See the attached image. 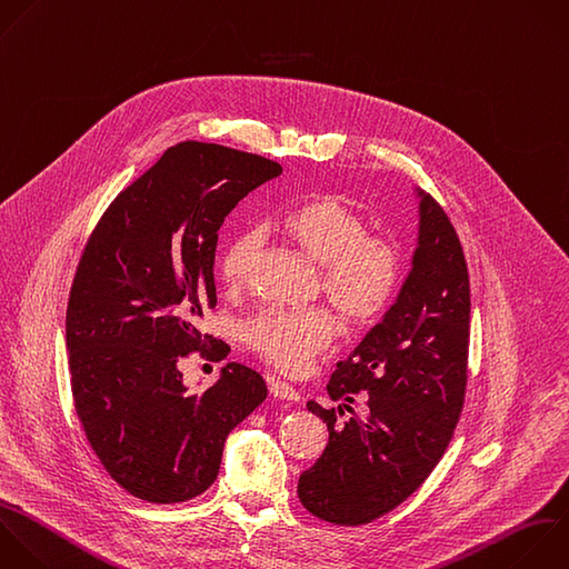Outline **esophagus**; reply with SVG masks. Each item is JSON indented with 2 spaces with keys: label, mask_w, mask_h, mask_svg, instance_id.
Masks as SVG:
<instances>
[{
  "label": "esophagus",
  "mask_w": 569,
  "mask_h": 569,
  "mask_svg": "<svg viewBox=\"0 0 569 569\" xmlns=\"http://www.w3.org/2000/svg\"><path fill=\"white\" fill-rule=\"evenodd\" d=\"M269 391H271V396H276L280 400H300V393L296 391V387H291L284 380H271Z\"/></svg>",
  "instance_id": "esophagus-1"
}]
</instances>
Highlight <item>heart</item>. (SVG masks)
<instances>
[{"instance_id": "1", "label": "heart", "mask_w": 569, "mask_h": 569, "mask_svg": "<svg viewBox=\"0 0 569 569\" xmlns=\"http://www.w3.org/2000/svg\"><path fill=\"white\" fill-rule=\"evenodd\" d=\"M280 231L322 269V291L347 322L365 325L387 309L400 278L398 249L371 238L367 220L342 196H316L293 207L280 220ZM258 249L256 231H242L227 244L220 258L227 287L249 284ZM333 336L336 322L320 309H267L247 325L249 345L291 373L302 371Z\"/></svg>"}]
</instances>
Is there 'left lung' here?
I'll return each mask as SVG.
<instances>
[{
  "label": "left lung",
  "instance_id": "1",
  "mask_svg": "<svg viewBox=\"0 0 569 569\" xmlns=\"http://www.w3.org/2000/svg\"><path fill=\"white\" fill-rule=\"evenodd\" d=\"M411 269L382 320L338 362L327 385L338 409H307L329 427L322 456L300 473L298 498L318 518L362 525L407 500L442 458L460 418L469 351V276L460 240L425 191ZM368 391L370 416L337 413Z\"/></svg>",
  "mask_w": 569,
  "mask_h": 569
}]
</instances>
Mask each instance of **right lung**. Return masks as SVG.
<instances>
[{
  "instance_id": "right-lung-1",
  "label": "right lung",
  "mask_w": 569,
  "mask_h": 569,
  "mask_svg": "<svg viewBox=\"0 0 569 569\" xmlns=\"http://www.w3.org/2000/svg\"><path fill=\"white\" fill-rule=\"evenodd\" d=\"M282 167L207 142H180L96 227L67 309L76 409L104 469L149 502H182L218 478L224 440L264 398L240 362L189 393L180 362L202 349L216 307L213 260L224 218ZM224 358V342L202 351Z\"/></svg>"
}]
</instances>
